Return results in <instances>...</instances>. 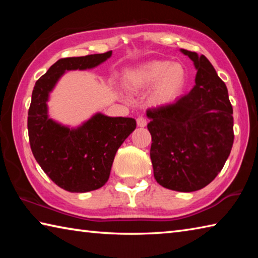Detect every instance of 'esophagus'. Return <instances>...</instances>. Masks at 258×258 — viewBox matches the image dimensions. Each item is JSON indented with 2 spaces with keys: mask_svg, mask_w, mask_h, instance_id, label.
<instances>
[{
  "mask_svg": "<svg viewBox=\"0 0 258 258\" xmlns=\"http://www.w3.org/2000/svg\"><path fill=\"white\" fill-rule=\"evenodd\" d=\"M137 124L140 127H145V126H147V119L143 116H140L137 118Z\"/></svg>",
  "mask_w": 258,
  "mask_h": 258,
  "instance_id": "esophagus-1",
  "label": "esophagus"
}]
</instances>
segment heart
<instances>
[{
  "label": "heart",
  "mask_w": 258,
  "mask_h": 258,
  "mask_svg": "<svg viewBox=\"0 0 258 258\" xmlns=\"http://www.w3.org/2000/svg\"><path fill=\"white\" fill-rule=\"evenodd\" d=\"M125 84L133 92L154 86L149 101L152 106L163 107L175 102L184 92L187 73L181 63H172L167 60H151L127 72Z\"/></svg>",
  "instance_id": "b5f03b06"
}]
</instances>
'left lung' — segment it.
Segmentation results:
<instances>
[{
    "label": "left lung",
    "instance_id": "left-lung-1",
    "mask_svg": "<svg viewBox=\"0 0 258 258\" xmlns=\"http://www.w3.org/2000/svg\"><path fill=\"white\" fill-rule=\"evenodd\" d=\"M197 69L189 94L147 110L150 158L156 181L166 189L192 192L208 185L232 149L233 109L225 83L205 55L181 49Z\"/></svg>",
    "mask_w": 258,
    "mask_h": 258
}]
</instances>
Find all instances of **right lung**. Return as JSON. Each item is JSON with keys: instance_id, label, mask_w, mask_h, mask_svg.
Listing matches in <instances>:
<instances>
[{"instance_id": "right-lung-1", "label": "right lung", "mask_w": 258, "mask_h": 258, "mask_svg": "<svg viewBox=\"0 0 258 258\" xmlns=\"http://www.w3.org/2000/svg\"><path fill=\"white\" fill-rule=\"evenodd\" d=\"M110 55L108 51L62 58L35 83L27 120L30 149L46 175L69 192L92 191L106 184L116 152L137 121L99 112L80 127L69 128L50 118L46 102L64 72L94 68Z\"/></svg>"}]
</instances>
